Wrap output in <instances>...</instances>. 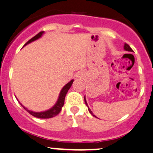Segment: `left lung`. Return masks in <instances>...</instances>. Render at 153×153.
Segmentation results:
<instances>
[{
  "label": "left lung",
  "instance_id": "obj_1",
  "mask_svg": "<svg viewBox=\"0 0 153 153\" xmlns=\"http://www.w3.org/2000/svg\"><path fill=\"white\" fill-rule=\"evenodd\" d=\"M124 49H125L126 51H130V52H132V51H133V50L131 49V48H130L129 45H128V44H125V45H124ZM85 104H86V105H87V106H88V111H89V112H90V113H91V115H93V116L96 118V116H95V115H94V113H93V112H92V111H91V109H90L89 107H88V103H87V101H86V98H85Z\"/></svg>",
  "mask_w": 153,
  "mask_h": 153
}]
</instances>
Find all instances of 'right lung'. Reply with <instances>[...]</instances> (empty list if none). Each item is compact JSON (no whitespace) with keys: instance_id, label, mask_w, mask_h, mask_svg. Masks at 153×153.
I'll return each mask as SVG.
<instances>
[{"instance_id":"add662e5","label":"right lung","mask_w":153,"mask_h":153,"mask_svg":"<svg viewBox=\"0 0 153 153\" xmlns=\"http://www.w3.org/2000/svg\"><path fill=\"white\" fill-rule=\"evenodd\" d=\"M44 33V31H41V32H39L38 35H35V36L33 37L31 39H30L29 41H28V42L24 45V46L30 44V43L33 42V41H36V40H38V38H40L41 36H42ZM73 81L74 80L72 79V81H70L69 82H68V83H67L66 85L62 88L60 93H59V97H58V100H57L56 102L55 105H54L52 108H51V109H48V110L44 111V112H33V111H31V110H28L27 108H25L24 105H22V103H20V102H19V103H20V105L23 107L24 109H25L28 113L31 114V115H33L34 117H36V118H53V117L56 116V115H57L59 112H60L61 109H62V107L64 105V101H65V95H66L67 92H68V91L69 90V88H71V86H72Z\"/></svg>"}]
</instances>
